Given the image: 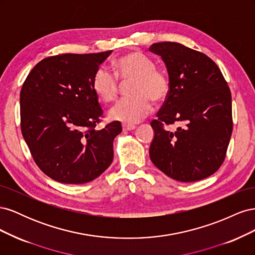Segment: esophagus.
<instances>
[{
	"label": "esophagus",
	"instance_id": "1",
	"mask_svg": "<svg viewBox=\"0 0 255 255\" xmlns=\"http://www.w3.org/2000/svg\"><path fill=\"white\" fill-rule=\"evenodd\" d=\"M136 127L134 125H122V128L123 130H132L134 129Z\"/></svg>",
	"mask_w": 255,
	"mask_h": 255
}]
</instances>
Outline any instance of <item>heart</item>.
Instances as JSON below:
<instances>
[{
  "mask_svg": "<svg viewBox=\"0 0 255 255\" xmlns=\"http://www.w3.org/2000/svg\"><path fill=\"white\" fill-rule=\"evenodd\" d=\"M115 73L122 83H130V98L122 99L111 111V118L123 123H136L152 111L153 101H163L170 90V82L165 72L155 69L154 61L140 52H129L115 60ZM91 86L104 102L117 98L119 82L104 67H100L92 76Z\"/></svg>",
  "mask_w": 255,
  "mask_h": 255,
  "instance_id": "heart-1",
  "label": "heart"
}]
</instances>
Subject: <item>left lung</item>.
I'll use <instances>...</instances> for the list:
<instances>
[{
	"label": "left lung",
	"instance_id": "left-lung-1",
	"mask_svg": "<svg viewBox=\"0 0 255 255\" xmlns=\"http://www.w3.org/2000/svg\"><path fill=\"white\" fill-rule=\"evenodd\" d=\"M166 65L170 90L151 122L150 158L179 182L203 180L218 170L232 135V97L218 66L205 54L177 42L152 44ZM179 123L174 132L164 124Z\"/></svg>",
	"mask_w": 255,
	"mask_h": 255
}]
</instances>
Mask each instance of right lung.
<instances>
[{
    "label": "right lung",
    "mask_w": 255,
    "mask_h": 255,
    "mask_svg": "<svg viewBox=\"0 0 255 255\" xmlns=\"http://www.w3.org/2000/svg\"><path fill=\"white\" fill-rule=\"evenodd\" d=\"M113 51L61 54L39 61L20 92L21 130L37 166L64 184L97 179L112 164L122 127L103 117L92 76Z\"/></svg>",
    "instance_id": "obj_1"
}]
</instances>
